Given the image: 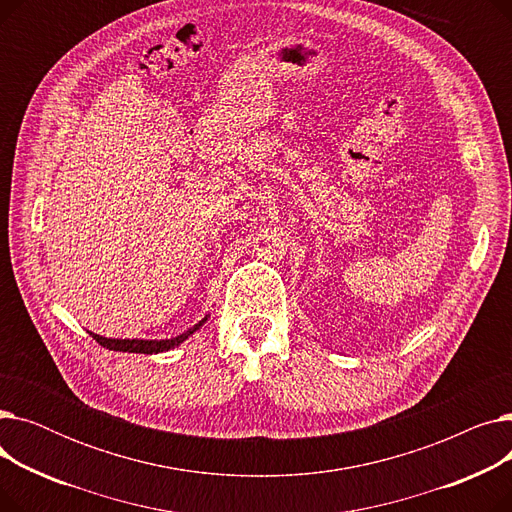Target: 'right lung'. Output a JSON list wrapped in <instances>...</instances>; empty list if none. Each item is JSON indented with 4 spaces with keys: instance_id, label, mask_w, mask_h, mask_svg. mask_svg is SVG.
Masks as SVG:
<instances>
[{
    "instance_id": "1",
    "label": "right lung",
    "mask_w": 512,
    "mask_h": 512,
    "mask_svg": "<svg viewBox=\"0 0 512 512\" xmlns=\"http://www.w3.org/2000/svg\"><path fill=\"white\" fill-rule=\"evenodd\" d=\"M209 315H205L199 324H195L193 328H188L186 332H182L180 336L176 338H166V340H145V338H105V336H99V334H93V340H97L103 348H110V351H120V353H143V355H157V353H164V351H170V348H176L178 344H182L188 336H193L205 321H207Z\"/></svg>"
}]
</instances>
